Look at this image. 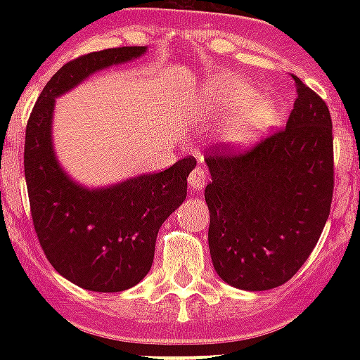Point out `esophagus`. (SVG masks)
<instances>
[{
    "label": "esophagus",
    "mask_w": 360,
    "mask_h": 360,
    "mask_svg": "<svg viewBox=\"0 0 360 360\" xmlns=\"http://www.w3.org/2000/svg\"><path fill=\"white\" fill-rule=\"evenodd\" d=\"M205 181H207V169L202 168V166H196V168L192 169L191 175H188V185L194 191H202L203 185H205Z\"/></svg>",
    "instance_id": "esophagus-1"
}]
</instances>
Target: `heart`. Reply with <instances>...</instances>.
Masks as SVG:
<instances>
[{"label": "heart", "instance_id": "heart-1", "mask_svg": "<svg viewBox=\"0 0 360 360\" xmlns=\"http://www.w3.org/2000/svg\"><path fill=\"white\" fill-rule=\"evenodd\" d=\"M252 97L254 91L246 82L233 75H217L209 78L198 93V106L207 120H220L231 109L222 136L231 146H243L273 120L271 104Z\"/></svg>", "mask_w": 360, "mask_h": 360}]
</instances>
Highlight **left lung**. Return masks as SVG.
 <instances>
[{
    "instance_id": "8db88e82",
    "label": "left lung",
    "mask_w": 360,
    "mask_h": 360,
    "mask_svg": "<svg viewBox=\"0 0 360 360\" xmlns=\"http://www.w3.org/2000/svg\"><path fill=\"white\" fill-rule=\"evenodd\" d=\"M293 80L297 98L285 129L243 155L205 158L211 259L220 278L239 290L265 291L288 282L329 219L333 121L318 93Z\"/></svg>"
}]
</instances>
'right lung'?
<instances>
[{
	"label": "right lung",
	"mask_w": 360,
	"mask_h": 360,
	"mask_svg": "<svg viewBox=\"0 0 360 360\" xmlns=\"http://www.w3.org/2000/svg\"><path fill=\"white\" fill-rule=\"evenodd\" d=\"M146 52L147 46L110 48L63 65L37 98L25 129V185L39 243L61 276L89 291H124L143 280L158 230L185 202L186 177L196 160L186 157L164 172L110 186L80 185L53 151L56 98L98 70Z\"/></svg>",
	"instance_id": "1"
}]
</instances>
